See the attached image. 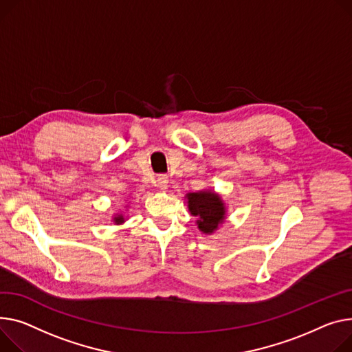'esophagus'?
Returning a JSON list of instances; mask_svg holds the SVG:
<instances>
[{
	"instance_id": "obj_1",
	"label": "esophagus",
	"mask_w": 352,
	"mask_h": 352,
	"mask_svg": "<svg viewBox=\"0 0 352 352\" xmlns=\"http://www.w3.org/2000/svg\"><path fill=\"white\" fill-rule=\"evenodd\" d=\"M157 185L160 186L161 190H167V186H168V177H167L166 174H160V175L157 177Z\"/></svg>"
}]
</instances>
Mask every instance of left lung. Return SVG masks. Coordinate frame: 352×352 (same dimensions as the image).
Instances as JSON below:
<instances>
[{"label": "left lung", "mask_w": 352, "mask_h": 352, "mask_svg": "<svg viewBox=\"0 0 352 352\" xmlns=\"http://www.w3.org/2000/svg\"><path fill=\"white\" fill-rule=\"evenodd\" d=\"M188 208L194 217H198V228L204 233H212L225 218V208L219 197L214 192L188 194Z\"/></svg>", "instance_id": "8db88e82"}]
</instances>
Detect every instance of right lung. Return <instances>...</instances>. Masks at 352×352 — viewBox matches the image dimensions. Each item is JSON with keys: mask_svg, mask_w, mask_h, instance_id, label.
Masks as SVG:
<instances>
[{"mask_svg": "<svg viewBox=\"0 0 352 352\" xmlns=\"http://www.w3.org/2000/svg\"><path fill=\"white\" fill-rule=\"evenodd\" d=\"M114 222H116V223H122V222H124L123 215H119L117 218H114Z\"/></svg>", "mask_w": 352, "mask_h": 352, "instance_id": "1", "label": "right lung"}]
</instances>
